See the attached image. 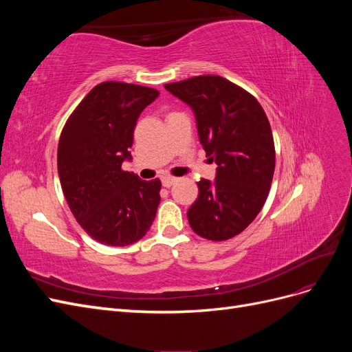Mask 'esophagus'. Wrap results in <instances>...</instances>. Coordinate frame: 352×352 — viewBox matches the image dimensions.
<instances>
[{"label": "esophagus", "mask_w": 352, "mask_h": 352, "mask_svg": "<svg viewBox=\"0 0 352 352\" xmlns=\"http://www.w3.org/2000/svg\"><path fill=\"white\" fill-rule=\"evenodd\" d=\"M176 177H172V176H164L163 179H162V184H163V186L164 188H170L172 186L175 182H176Z\"/></svg>", "instance_id": "1"}]
</instances>
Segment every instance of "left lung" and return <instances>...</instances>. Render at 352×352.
<instances>
[{
  "label": "left lung",
  "mask_w": 352,
  "mask_h": 352,
  "mask_svg": "<svg viewBox=\"0 0 352 352\" xmlns=\"http://www.w3.org/2000/svg\"><path fill=\"white\" fill-rule=\"evenodd\" d=\"M164 88L194 111L199 142L216 179H201L188 221L211 241L236 236L257 217L274 173L270 123L251 94L221 76H195Z\"/></svg>",
  "instance_id": "left-lung-1"
}]
</instances>
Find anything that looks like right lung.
<instances>
[{
  "label": "right lung",
  "mask_w": 352,
  "mask_h": 352,
  "mask_svg": "<svg viewBox=\"0 0 352 352\" xmlns=\"http://www.w3.org/2000/svg\"><path fill=\"white\" fill-rule=\"evenodd\" d=\"M158 95L140 85L102 82L63 127L57 151L63 192L80 228L100 243H135L154 221L162 182H146L122 164L132 158L138 117Z\"/></svg>",
  "instance_id": "obj_1"
}]
</instances>
